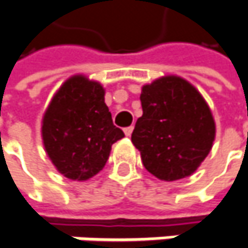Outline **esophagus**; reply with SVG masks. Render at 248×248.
<instances>
[{
  "label": "esophagus",
  "instance_id": "34e87169",
  "mask_svg": "<svg viewBox=\"0 0 248 248\" xmlns=\"http://www.w3.org/2000/svg\"><path fill=\"white\" fill-rule=\"evenodd\" d=\"M124 135H126V136L129 138V136L132 135V132H133V126H129V127H124Z\"/></svg>",
  "mask_w": 248,
  "mask_h": 248
}]
</instances>
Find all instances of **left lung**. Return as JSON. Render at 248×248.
Segmentation results:
<instances>
[{
  "label": "left lung",
  "mask_w": 248,
  "mask_h": 248,
  "mask_svg": "<svg viewBox=\"0 0 248 248\" xmlns=\"http://www.w3.org/2000/svg\"><path fill=\"white\" fill-rule=\"evenodd\" d=\"M143 115L132 143L144 168L163 181L192 175L216 136L209 105L197 88L178 76H164L141 87Z\"/></svg>",
  "instance_id": "obj_1"
}]
</instances>
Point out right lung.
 <instances>
[{"label": "right lung", "mask_w": 248, "mask_h": 248, "mask_svg": "<svg viewBox=\"0 0 248 248\" xmlns=\"http://www.w3.org/2000/svg\"><path fill=\"white\" fill-rule=\"evenodd\" d=\"M124 138L112 122L101 82L76 74L53 95L42 119V140L56 170L87 181L105 167L112 144Z\"/></svg>", "instance_id": "right-lung-1"}]
</instances>
